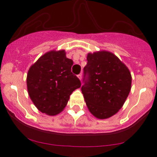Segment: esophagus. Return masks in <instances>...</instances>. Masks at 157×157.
Returning a JSON list of instances; mask_svg holds the SVG:
<instances>
[{
    "instance_id": "1",
    "label": "esophagus",
    "mask_w": 157,
    "mask_h": 157,
    "mask_svg": "<svg viewBox=\"0 0 157 157\" xmlns=\"http://www.w3.org/2000/svg\"><path fill=\"white\" fill-rule=\"evenodd\" d=\"M78 78H79L80 81H81L82 78V74H79V75H78Z\"/></svg>"
}]
</instances>
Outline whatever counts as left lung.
Instances as JSON below:
<instances>
[{"instance_id":"8db88e82","label":"left lung","mask_w":157,"mask_h":157,"mask_svg":"<svg viewBox=\"0 0 157 157\" xmlns=\"http://www.w3.org/2000/svg\"><path fill=\"white\" fill-rule=\"evenodd\" d=\"M83 81L82 93L89 111L105 120L116 114L125 103L132 78L128 67L115 54L102 50L87 54Z\"/></svg>"}]
</instances>
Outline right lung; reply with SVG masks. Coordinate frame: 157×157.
Masks as SVG:
<instances>
[{"label":"right lung","mask_w":157,"mask_h":157,"mask_svg":"<svg viewBox=\"0 0 157 157\" xmlns=\"http://www.w3.org/2000/svg\"><path fill=\"white\" fill-rule=\"evenodd\" d=\"M73 60L65 50H51L30 67L27 76L28 94L40 112L55 116L64 109L70 95L81 87V82L72 74Z\"/></svg>","instance_id":"obj_1"}]
</instances>
